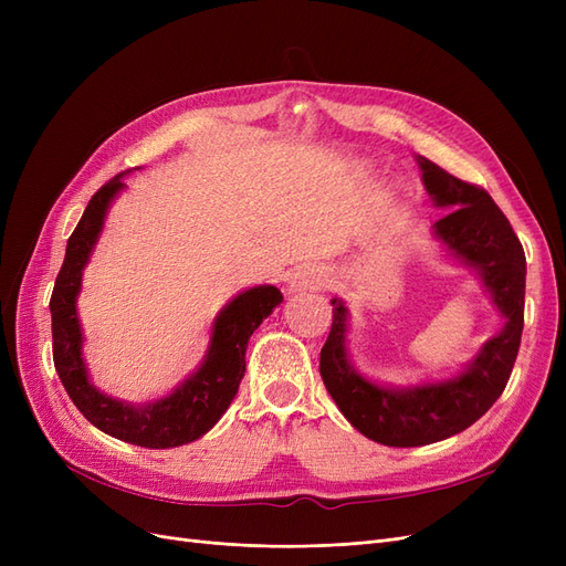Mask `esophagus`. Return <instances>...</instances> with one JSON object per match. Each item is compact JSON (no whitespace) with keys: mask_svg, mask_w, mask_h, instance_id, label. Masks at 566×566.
Masks as SVG:
<instances>
[{"mask_svg":"<svg viewBox=\"0 0 566 566\" xmlns=\"http://www.w3.org/2000/svg\"><path fill=\"white\" fill-rule=\"evenodd\" d=\"M325 283H328V276H325V271L321 266L304 264L293 273V279H290L287 293L293 295V293H306V290H321L325 287Z\"/></svg>","mask_w":566,"mask_h":566,"instance_id":"esophagus-1","label":"esophagus"}]
</instances>
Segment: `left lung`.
I'll list each match as a JSON object with an SVG mask.
<instances>
[{"mask_svg":"<svg viewBox=\"0 0 566 566\" xmlns=\"http://www.w3.org/2000/svg\"><path fill=\"white\" fill-rule=\"evenodd\" d=\"M416 160L432 202L451 210L432 227V238L449 260L474 273L503 316V328L451 378L394 387L356 370L347 337L349 310L345 300H331L333 325L321 349L325 389L354 430L399 449L449 439L482 418L510 380L524 328L526 256L507 217L484 188L460 181L422 156Z\"/></svg>","mask_w":566,"mask_h":566,"instance_id":"left-lung-1","label":"left lung"}]
</instances>
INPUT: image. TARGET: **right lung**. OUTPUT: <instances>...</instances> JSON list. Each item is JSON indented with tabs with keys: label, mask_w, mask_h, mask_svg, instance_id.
<instances>
[{
	"label": "right lung",
	"mask_w": 566,
	"mask_h": 566,
	"mask_svg": "<svg viewBox=\"0 0 566 566\" xmlns=\"http://www.w3.org/2000/svg\"><path fill=\"white\" fill-rule=\"evenodd\" d=\"M136 169V167H134ZM127 172L113 177L92 196L73 235L51 293L54 366L67 397L101 432L144 449H175L208 434L227 413L245 373L250 335L283 302L276 285H254L229 300L212 321L210 345L200 366L160 399L132 403L101 391L84 364V333L77 314L84 266L104 231L113 200L125 191Z\"/></svg>",
	"instance_id": "add662e5"
}]
</instances>
